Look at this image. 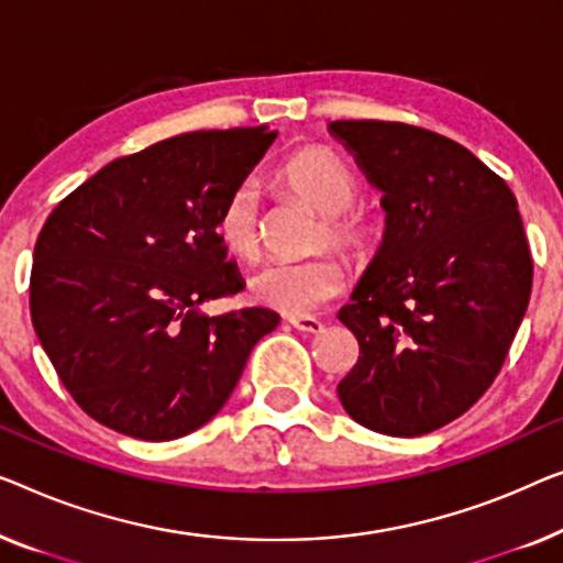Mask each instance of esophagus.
<instances>
[{
    "mask_svg": "<svg viewBox=\"0 0 563 563\" xmlns=\"http://www.w3.org/2000/svg\"><path fill=\"white\" fill-rule=\"evenodd\" d=\"M289 324L299 332H320L324 324L317 320V317H309V314H301V317H289Z\"/></svg>",
    "mask_w": 563,
    "mask_h": 563,
    "instance_id": "1",
    "label": "esophagus"
}]
</instances>
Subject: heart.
<instances>
[{
  "mask_svg": "<svg viewBox=\"0 0 563 563\" xmlns=\"http://www.w3.org/2000/svg\"><path fill=\"white\" fill-rule=\"evenodd\" d=\"M276 185L305 202L320 223L314 225L312 249H335L350 262H365L376 251V223L363 208L361 177L345 159L324 146H305L274 173ZM216 233L228 254L254 262L262 254V206L254 185H239L218 210ZM345 287V268L328 251L301 262H272L249 279L251 297L289 317H301L335 299Z\"/></svg>",
  "mask_w": 563,
  "mask_h": 563,
  "instance_id": "obj_1",
  "label": "heart"
}]
</instances>
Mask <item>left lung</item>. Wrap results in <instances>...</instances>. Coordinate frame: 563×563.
Listing matches in <instances>:
<instances>
[{"mask_svg":"<svg viewBox=\"0 0 563 563\" xmlns=\"http://www.w3.org/2000/svg\"><path fill=\"white\" fill-rule=\"evenodd\" d=\"M383 190L386 235L340 309L361 345L338 396L357 423L421 437L493 386L533 284L518 200L462 144L401 121H332Z\"/></svg>","mask_w":563,"mask_h":563,"instance_id":"1","label":"left lung"}]
</instances>
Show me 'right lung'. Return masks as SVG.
<instances>
[{
    "label": "right lung",
    "mask_w": 563,
    "mask_h": 563,
    "mask_svg": "<svg viewBox=\"0 0 563 563\" xmlns=\"http://www.w3.org/2000/svg\"><path fill=\"white\" fill-rule=\"evenodd\" d=\"M276 132H190L126 154L63 198L35 243L30 314L55 373L88 417L167 442L223 409L279 314L216 317L202 301L243 289L218 210Z\"/></svg>",
    "instance_id": "right-lung-1"
}]
</instances>
